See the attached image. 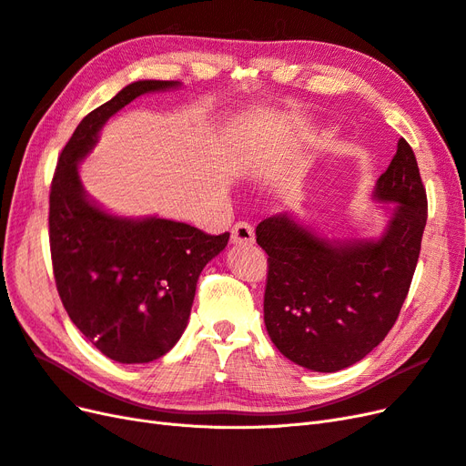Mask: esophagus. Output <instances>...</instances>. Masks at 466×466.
<instances>
[{"label":"esophagus","mask_w":466,"mask_h":466,"mask_svg":"<svg viewBox=\"0 0 466 466\" xmlns=\"http://www.w3.org/2000/svg\"><path fill=\"white\" fill-rule=\"evenodd\" d=\"M231 243L233 245H250L255 243V229L245 221H237L231 229Z\"/></svg>","instance_id":"34e87169"}]
</instances>
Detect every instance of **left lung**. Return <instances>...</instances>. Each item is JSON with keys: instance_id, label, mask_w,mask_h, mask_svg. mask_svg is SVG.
<instances>
[{"instance_id": "left-lung-1", "label": "left lung", "mask_w": 466, "mask_h": 466, "mask_svg": "<svg viewBox=\"0 0 466 466\" xmlns=\"http://www.w3.org/2000/svg\"><path fill=\"white\" fill-rule=\"evenodd\" d=\"M371 196L389 218L377 238H327L291 214L258 223L266 330L301 368L334 373L363 360L385 340L410 289L428 198L404 137Z\"/></svg>"}]
</instances>
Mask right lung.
Segmentation results:
<instances>
[{"label":"right lung","instance_id":"obj_1","mask_svg":"<svg viewBox=\"0 0 466 466\" xmlns=\"http://www.w3.org/2000/svg\"><path fill=\"white\" fill-rule=\"evenodd\" d=\"M177 87L180 81H134L89 112L62 149L52 178L56 288L81 334L118 363L153 361L178 342L200 272L229 241V233L208 235L157 216H115L81 185L79 163L96 146L106 120L137 96Z\"/></svg>","mask_w":466,"mask_h":466}]
</instances>
